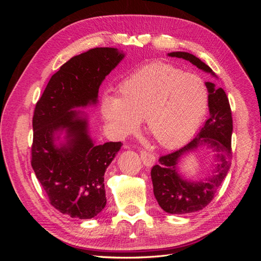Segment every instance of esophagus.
Masks as SVG:
<instances>
[{
    "label": "esophagus",
    "mask_w": 261,
    "mask_h": 261,
    "mask_svg": "<svg viewBox=\"0 0 261 261\" xmlns=\"http://www.w3.org/2000/svg\"><path fill=\"white\" fill-rule=\"evenodd\" d=\"M140 158L146 167H152V165L155 163V156L152 153L146 151V150H141Z\"/></svg>",
    "instance_id": "obj_1"
}]
</instances>
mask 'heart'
<instances>
[{"label":"heart","instance_id":"obj_1","mask_svg":"<svg viewBox=\"0 0 261 261\" xmlns=\"http://www.w3.org/2000/svg\"><path fill=\"white\" fill-rule=\"evenodd\" d=\"M208 89L199 76L167 63H153L130 74L118 86V97H106L102 116L117 137L146 129L158 144L174 148L191 138L208 107Z\"/></svg>","mask_w":261,"mask_h":261}]
</instances>
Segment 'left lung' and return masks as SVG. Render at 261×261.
I'll use <instances>...</instances> for the list:
<instances>
[{
	"instance_id": "8db88e82",
	"label": "left lung",
	"mask_w": 261,
	"mask_h": 261,
	"mask_svg": "<svg viewBox=\"0 0 261 261\" xmlns=\"http://www.w3.org/2000/svg\"><path fill=\"white\" fill-rule=\"evenodd\" d=\"M168 55L189 61L203 72L217 77L207 64L191 53L178 51ZM206 86L209 92V118L193 140L175 151L160 156L159 163L151 169L155 199L159 206L171 215L192 213L208 206L231 167L233 132L231 107L222 88H217L216 85L210 82H207ZM203 144H208L217 152L216 160L218 161L213 174L199 182L183 179L177 170L179 160Z\"/></svg>"
}]
</instances>
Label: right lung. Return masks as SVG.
<instances>
[{
	"label": "right lung",
	"mask_w": 261,
	"mask_h": 261,
	"mask_svg": "<svg viewBox=\"0 0 261 261\" xmlns=\"http://www.w3.org/2000/svg\"><path fill=\"white\" fill-rule=\"evenodd\" d=\"M123 59L115 48L76 55L51 77L36 105L31 167L63 215L91 219L107 204L105 173L123 144H94L86 113L74 109L97 105L102 82Z\"/></svg>",
	"instance_id": "add662e5"
}]
</instances>
